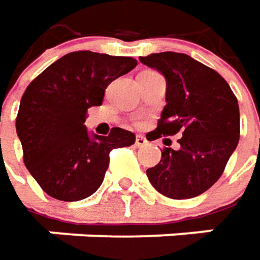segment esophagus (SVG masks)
<instances>
[{
    "label": "esophagus",
    "instance_id": "esophagus-1",
    "mask_svg": "<svg viewBox=\"0 0 260 260\" xmlns=\"http://www.w3.org/2000/svg\"><path fill=\"white\" fill-rule=\"evenodd\" d=\"M147 144L148 141L144 135H137V138H135V145H137V147H144V145H147Z\"/></svg>",
    "mask_w": 260,
    "mask_h": 260
}]
</instances>
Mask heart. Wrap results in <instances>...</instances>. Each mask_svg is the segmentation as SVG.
<instances>
[{
	"mask_svg": "<svg viewBox=\"0 0 260 260\" xmlns=\"http://www.w3.org/2000/svg\"><path fill=\"white\" fill-rule=\"evenodd\" d=\"M135 125H141V121H137V122H135Z\"/></svg>",
	"mask_w": 260,
	"mask_h": 260,
	"instance_id": "obj_1",
	"label": "heart"
}]
</instances>
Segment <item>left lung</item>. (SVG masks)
<instances>
[{"mask_svg":"<svg viewBox=\"0 0 260 260\" xmlns=\"http://www.w3.org/2000/svg\"><path fill=\"white\" fill-rule=\"evenodd\" d=\"M139 60L167 80V105L148 141L180 134V149L164 148L148 168L155 190L174 200L197 197L219 180L240 135L239 103L213 69L183 53H154Z\"/></svg>","mask_w":260,"mask_h":260,"instance_id":"left-lung-1","label":"left lung"}]
</instances>
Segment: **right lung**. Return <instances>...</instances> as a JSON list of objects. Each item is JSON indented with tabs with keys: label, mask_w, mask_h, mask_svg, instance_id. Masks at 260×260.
I'll return each instance as SVG.
<instances>
[{
	"label": "right lung",
	"mask_w": 260,
	"mask_h": 260,
	"mask_svg": "<svg viewBox=\"0 0 260 260\" xmlns=\"http://www.w3.org/2000/svg\"><path fill=\"white\" fill-rule=\"evenodd\" d=\"M135 66L132 57L73 51L27 86L15 128L24 164L50 197L79 202L92 196L109 167V152L135 142L122 128L90 137L85 126L87 109L101 106L111 82Z\"/></svg>",
	"instance_id": "add662e5"
}]
</instances>
